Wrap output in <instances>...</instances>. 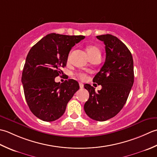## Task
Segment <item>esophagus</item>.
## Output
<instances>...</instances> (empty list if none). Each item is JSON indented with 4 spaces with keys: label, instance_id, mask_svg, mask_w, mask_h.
Returning a JSON list of instances; mask_svg holds the SVG:
<instances>
[{
    "label": "esophagus",
    "instance_id": "obj_1",
    "mask_svg": "<svg viewBox=\"0 0 157 157\" xmlns=\"http://www.w3.org/2000/svg\"><path fill=\"white\" fill-rule=\"evenodd\" d=\"M79 87H80V88H81V89H82L83 87H84V85H83V84H82V82H79Z\"/></svg>",
    "mask_w": 157,
    "mask_h": 157
}]
</instances>
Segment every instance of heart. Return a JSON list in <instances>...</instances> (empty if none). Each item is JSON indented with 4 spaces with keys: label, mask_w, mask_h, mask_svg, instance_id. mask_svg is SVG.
I'll list each match as a JSON object with an SVG mask.
<instances>
[{
    "label": "heart",
    "mask_w": 157,
    "mask_h": 157,
    "mask_svg": "<svg viewBox=\"0 0 157 157\" xmlns=\"http://www.w3.org/2000/svg\"><path fill=\"white\" fill-rule=\"evenodd\" d=\"M87 52L88 53V56H92L95 55V54H100V50L99 48L95 45H89L87 47ZM77 76L81 79H84L86 77V75L83 73H78L77 74Z\"/></svg>",
    "instance_id": "1"
}]
</instances>
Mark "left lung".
<instances>
[{
    "mask_svg": "<svg viewBox=\"0 0 157 157\" xmlns=\"http://www.w3.org/2000/svg\"><path fill=\"white\" fill-rule=\"evenodd\" d=\"M105 44V60L93 81L101 85L95 88L85 84L89 93L84 110L95 121H105L119 113L125 104L134 82L133 60L130 51L122 41L111 34L96 36Z\"/></svg>",
    "mask_w": 157,
    "mask_h": 157,
    "instance_id": "1",
    "label": "left lung"
}]
</instances>
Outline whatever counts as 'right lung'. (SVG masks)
<instances>
[{"mask_svg":"<svg viewBox=\"0 0 157 157\" xmlns=\"http://www.w3.org/2000/svg\"><path fill=\"white\" fill-rule=\"evenodd\" d=\"M84 36L47 34L31 48L21 76L25 98L35 116L47 122L62 116L67 104L79 89L78 82L68 79L61 83L55 78L63 72L68 54Z\"/></svg>","mask_w":157,"mask_h":157,"instance_id":"right-lung-1","label":"right lung"}]
</instances>
